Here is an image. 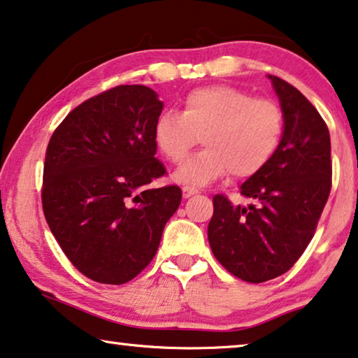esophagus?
Segmentation results:
<instances>
[{
    "label": "esophagus",
    "instance_id": "34e87169",
    "mask_svg": "<svg viewBox=\"0 0 358 358\" xmlns=\"http://www.w3.org/2000/svg\"><path fill=\"white\" fill-rule=\"evenodd\" d=\"M197 194V189H192V188H188V186H185L183 188V197L185 199H188V197Z\"/></svg>",
    "mask_w": 358,
    "mask_h": 358
}]
</instances>
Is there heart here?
Returning <instances> with one entry per match:
<instances>
[{
	"instance_id": "heart-1",
	"label": "heart",
	"mask_w": 358,
	"mask_h": 358,
	"mask_svg": "<svg viewBox=\"0 0 358 358\" xmlns=\"http://www.w3.org/2000/svg\"><path fill=\"white\" fill-rule=\"evenodd\" d=\"M283 124L274 100L253 99L231 86H207L188 92L181 113L164 111L156 119L155 141L170 162L180 164L202 137L206 150L189 157L173 178L207 186L228 173L239 180L258 173L279 148Z\"/></svg>"
}]
</instances>
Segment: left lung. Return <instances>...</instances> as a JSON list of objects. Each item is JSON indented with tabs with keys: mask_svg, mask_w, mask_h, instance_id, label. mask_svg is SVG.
<instances>
[{
	"mask_svg": "<svg viewBox=\"0 0 358 358\" xmlns=\"http://www.w3.org/2000/svg\"><path fill=\"white\" fill-rule=\"evenodd\" d=\"M285 117L279 148L241 186L253 202L213 197L210 248L239 279L261 283L292 268L309 245L331 189L330 132L296 87L268 75Z\"/></svg>",
	"mask_w": 358,
	"mask_h": 358,
	"instance_id": "obj_1",
	"label": "left lung"
}]
</instances>
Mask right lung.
<instances>
[{
	"instance_id": "add662e5",
	"label": "right lung",
	"mask_w": 358,
	"mask_h": 358,
	"mask_svg": "<svg viewBox=\"0 0 358 358\" xmlns=\"http://www.w3.org/2000/svg\"><path fill=\"white\" fill-rule=\"evenodd\" d=\"M155 90L117 86L70 111L49 140L43 210L71 264L99 283L121 285L151 263L178 186L150 189L166 167L155 157Z\"/></svg>"
}]
</instances>
